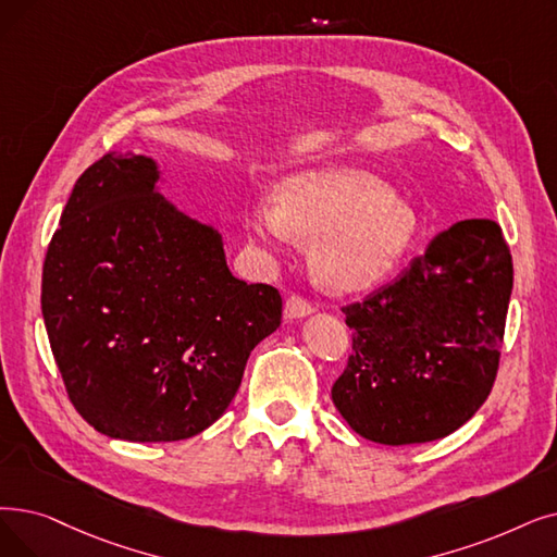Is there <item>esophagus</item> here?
<instances>
[{
  "instance_id": "34e87169",
  "label": "esophagus",
  "mask_w": 557,
  "mask_h": 557,
  "mask_svg": "<svg viewBox=\"0 0 557 557\" xmlns=\"http://www.w3.org/2000/svg\"><path fill=\"white\" fill-rule=\"evenodd\" d=\"M313 311V305L302 298V296H288L286 302H284V317L286 319H302V317H309V313Z\"/></svg>"
}]
</instances>
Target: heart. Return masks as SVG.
<instances>
[{"mask_svg":"<svg viewBox=\"0 0 557 557\" xmlns=\"http://www.w3.org/2000/svg\"><path fill=\"white\" fill-rule=\"evenodd\" d=\"M417 227V215L375 175L355 168H321L288 177L277 207L257 205L248 230L265 248L296 234L317 238L313 271L334 288L375 282L398 261Z\"/></svg>","mask_w":557,"mask_h":557,"instance_id":"b5f03b06","label":"heart"}]
</instances>
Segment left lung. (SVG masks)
<instances>
[{"label": "left lung", "instance_id": "1", "mask_svg": "<svg viewBox=\"0 0 557 557\" xmlns=\"http://www.w3.org/2000/svg\"><path fill=\"white\" fill-rule=\"evenodd\" d=\"M512 255L490 219L459 221L403 275L344 307L352 352L332 400L364 440H442L487 400L500 359Z\"/></svg>", "mask_w": 557, "mask_h": 557}]
</instances>
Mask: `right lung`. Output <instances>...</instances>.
<instances>
[{
    "instance_id": "add662e5",
    "label": "right lung",
    "mask_w": 557,
    "mask_h": 557,
    "mask_svg": "<svg viewBox=\"0 0 557 557\" xmlns=\"http://www.w3.org/2000/svg\"><path fill=\"white\" fill-rule=\"evenodd\" d=\"M152 159L77 180L42 265V319L70 403L113 440L180 442L223 417L280 327L271 284L230 273L221 234L159 196Z\"/></svg>"
}]
</instances>
